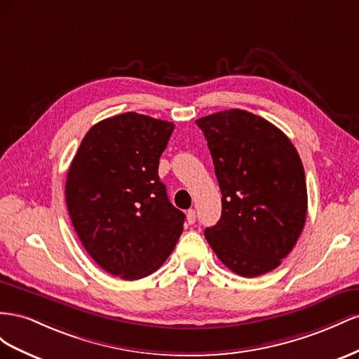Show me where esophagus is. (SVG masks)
I'll list each match as a JSON object with an SVG mask.
<instances>
[{
  "instance_id": "34e87169",
  "label": "esophagus",
  "mask_w": 359,
  "mask_h": 359,
  "mask_svg": "<svg viewBox=\"0 0 359 359\" xmlns=\"http://www.w3.org/2000/svg\"><path fill=\"white\" fill-rule=\"evenodd\" d=\"M187 219H188V222H189V224H194V222H196V219H197L196 210H194V209H189V210H188V213H187Z\"/></svg>"
}]
</instances>
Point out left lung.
Returning a JSON list of instances; mask_svg holds the SVG:
<instances>
[{
	"instance_id": "8db88e82",
	"label": "left lung",
	"mask_w": 359,
	"mask_h": 359,
	"mask_svg": "<svg viewBox=\"0 0 359 359\" xmlns=\"http://www.w3.org/2000/svg\"><path fill=\"white\" fill-rule=\"evenodd\" d=\"M208 140L222 194L221 219L204 230L230 271L259 276L278 268L306 217L301 158L283 130L243 109L196 120Z\"/></svg>"
}]
</instances>
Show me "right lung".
<instances>
[{
    "label": "right lung",
    "mask_w": 359,
    "mask_h": 359,
    "mask_svg": "<svg viewBox=\"0 0 359 359\" xmlns=\"http://www.w3.org/2000/svg\"><path fill=\"white\" fill-rule=\"evenodd\" d=\"M171 121L125 112L91 128L70 163L66 204L81 243L102 269L140 280L176 247L185 213L159 180Z\"/></svg>",
    "instance_id": "right-lung-1"
}]
</instances>
